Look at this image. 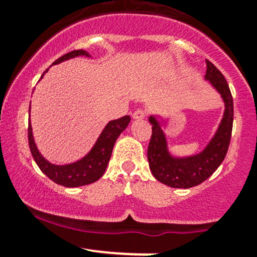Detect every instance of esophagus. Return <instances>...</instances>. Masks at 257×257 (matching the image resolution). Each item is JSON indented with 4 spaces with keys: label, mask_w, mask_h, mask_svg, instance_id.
<instances>
[{
    "label": "esophagus",
    "mask_w": 257,
    "mask_h": 257,
    "mask_svg": "<svg viewBox=\"0 0 257 257\" xmlns=\"http://www.w3.org/2000/svg\"><path fill=\"white\" fill-rule=\"evenodd\" d=\"M145 116H147V113H145V110L143 109H137L136 112L133 113V119H137V120H139V119H144Z\"/></svg>",
    "instance_id": "esophagus-1"
}]
</instances>
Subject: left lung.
<instances>
[{
    "instance_id": "left-lung-1",
    "label": "left lung",
    "mask_w": 257,
    "mask_h": 257,
    "mask_svg": "<svg viewBox=\"0 0 257 257\" xmlns=\"http://www.w3.org/2000/svg\"><path fill=\"white\" fill-rule=\"evenodd\" d=\"M205 79L221 94L225 103V112L219 129L208 147L193 157L174 158L168 152L167 138L159 121L150 116L152 138L148 147V162L150 172L160 183L172 188H193L205 181L226 157L230 145L234 121V102L229 84L221 72L206 59Z\"/></svg>"
}]
</instances>
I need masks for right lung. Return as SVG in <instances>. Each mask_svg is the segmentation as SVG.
Here are the masks:
<instances>
[{
  "label": "right lung",
  "mask_w": 257,
  "mask_h": 257,
  "mask_svg": "<svg viewBox=\"0 0 257 257\" xmlns=\"http://www.w3.org/2000/svg\"><path fill=\"white\" fill-rule=\"evenodd\" d=\"M77 56L89 57V54L83 51V49H74V51L66 53L64 56L59 57L57 61L53 62V64L61 63L66 59L73 58V57ZM129 121H131V116L129 115H124L121 118L115 119V120L109 121L105 125V128L103 129L102 134L99 136L97 143L94 144L92 150L83 159L76 163H72V164L54 165L48 163L40 154L37 147H36L35 141H33L31 123H28V144H30L33 159L37 163L38 168L42 170L43 174L47 175L52 181H54L58 185L67 186V188H77V186L94 183L104 174L108 163H109L110 155H112L114 143L118 139V137L120 136L121 132L128 126Z\"/></svg>",
  "instance_id": "obj_1"
}]
</instances>
